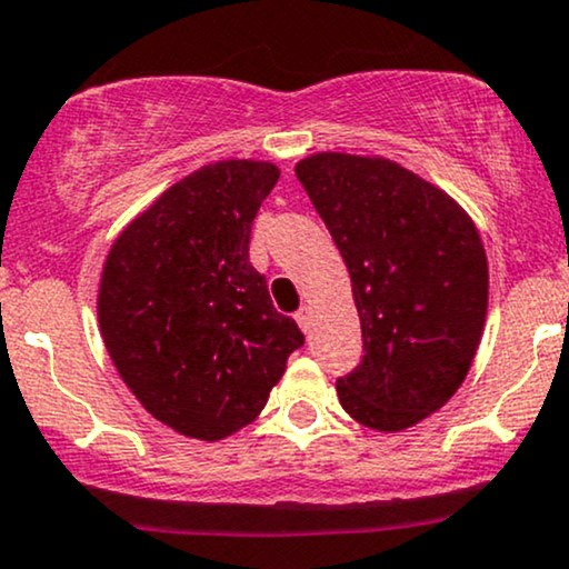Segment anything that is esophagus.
Segmentation results:
<instances>
[{
  "mask_svg": "<svg viewBox=\"0 0 569 569\" xmlns=\"http://www.w3.org/2000/svg\"><path fill=\"white\" fill-rule=\"evenodd\" d=\"M296 322L300 325V330H303L306 336H309V332H311V311L309 309H300L296 313Z\"/></svg>",
  "mask_w": 569,
  "mask_h": 569,
  "instance_id": "34e87169",
  "label": "esophagus"
}]
</instances>
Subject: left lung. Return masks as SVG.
Returning a JSON list of instances; mask_svg holds the SVG:
<instances>
[{
    "instance_id": "obj_1",
    "label": "left lung",
    "mask_w": 569,
    "mask_h": 569,
    "mask_svg": "<svg viewBox=\"0 0 569 569\" xmlns=\"http://www.w3.org/2000/svg\"><path fill=\"white\" fill-rule=\"evenodd\" d=\"M296 176L351 277L365 357L338 380L343 410L397 433L445 407L482 340L490 271L450 193L383 157L319 151Z\"/></svg>"
}]
</instances>
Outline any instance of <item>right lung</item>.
<instances>
[{
    "mask_svg": "<svg viewBox=\"0 0 569 569\" xmlns=\"http://www.w3.org/2000/svg\"><path fill=\"white\" fill-rule=\"evenodd\" d=\"M279 167L220 159L172 183L106 256L98 325L127 389L159 423L202 442L260 416L303 346L250 263L258 207Z\"/></svg>",
    "mask_w": 569,
    "mask_h": 569,
    "instance_id": "add662e5",
    "label": "right lung"
}]
</instances>
